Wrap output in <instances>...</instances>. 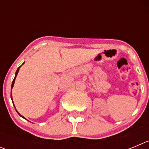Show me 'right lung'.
I'll return each mask as SVG.
<instances>
[{
  "label": "right lung",
  "instance_id": "add662e5",
  "mask_svg": "<svg viewBox=\"0 0 149 149\" xmlns=\"http://www.w3.org/2000/svg\"><path fill=\"white\" fill-rule=\"evenodd\" d=\"M20 67H21V66H20ZM20 67H19V68H20ZM19 68H18V69H17L16 72H15V78L13 79V84H12V88H13V85H14V83H15V77H16L17 74H18V71H19ZM11 98H12V95H11ZM12 100H13V98H12ZM17 112H18V111H17ZM18 113V114H19V116H22V117H23V116H22V115H21V114H20V113ZM23 118H24V117H23Z\"/></svg>",
  "mask_w": 149,
  "mask_h": 149
}]
</instances>
